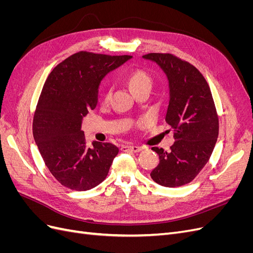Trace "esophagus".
Here are the masks:
<instances>
[{"label":"esophagus","mask_w":253,"mask_h":253,"mask_svg":"<svg viewBox=\"0 0 253 253\" xmlns=\"http://www.w3.org/2000/svg\"><path fill=\"white\" fill-rule=\"evenodd\" d=\"M120 150L122 152H134V153H137L142 150L141 147H137V145H122V147L120 148Z\"/></svg>","instance_id":"34e87169"}]
</instances>
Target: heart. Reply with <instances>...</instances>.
I'll return each mask as SVG.
<instances>
[{
	"label": "heart",
	"instance_id": "b5f03b06",
	"mask_svg": "<svg viewBox=\"0 0 253 253\" xmlns=\"http://www.w3.org/2000/svg\"><path fill=\"white\" fill-rule=\"evenodd\" d=\"M127 82L134 93H136V91H138L142 88H150L152 85V77L150 76V74L148 72H145L144 70H141V68H136V70H133L127 75ZM112 91H113V87L111 84H109V85L104 89V93H103L104 102L110 101V99L112 97Z\"/></svg>",
	"mask_w": 253,
	"mask_h": 253
}]
</instances>
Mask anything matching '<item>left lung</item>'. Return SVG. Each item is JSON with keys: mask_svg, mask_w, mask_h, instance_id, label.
Returning <instances> with one entry per match:
<instances>
[{"mask_svg": "<svg viewBox=\"0 0 253 253\" xmlns=\"http://www.w3.org/2000/svg\"><path fill=\"white\" fill-rule=\"evenodd\" d=\"M143 58L156 62L169 79L166 121L175 139L169 151L152 148L159 164L151 177L164 187L187 185L208 163L217 140L218 115L210 87L194 65L172 53L150 52Z\"/></svg>", "mask_w": 253, "mask_h": 253, "instance_id": "obj_1", "label": "left lung"}]
</instances>
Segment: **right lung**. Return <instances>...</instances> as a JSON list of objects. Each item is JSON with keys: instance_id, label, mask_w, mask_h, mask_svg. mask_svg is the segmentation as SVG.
<instances>
[{"instance_id": "right-lung-1", "label": "right lung", "mask_w": 253, "mask_h": 253, "mask_svg": "<svg viewBox=\"0 0 253 253\" xmlns=\"http://www.w3.org/2000/svg\"><path fill=\"white\" fill-rule=\"evenodd\" d=\"M129 58L81 50L59 63L44 83L34 115V138L49 172L68 189L98 186L118 154L109 142L95 141L89 148L81 122L96 108L102 78Z\"/></svg>"}]
</instances>
